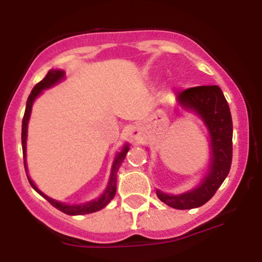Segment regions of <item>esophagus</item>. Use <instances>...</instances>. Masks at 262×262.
<instances>
[{
	"label": "esophagus",
	"instance_id": "34e87169",
	"mask_svg": "<svg viewBox=\"0 0 262 262\" xmlns=\"http://www.w3.org/2000/svg\"><path fill=\"white\" fill-rule=\"evenodd\" d=\"M128 136L130 137L132 139H134V141H139V139H141V136H142L141 129H139L137 125L130 126L128 130Z\"/></svg>",
	"mask_w": 262,
	"mask_h": 262
}]
</instances>
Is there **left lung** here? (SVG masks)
Wrapping results in <instances>:
<instances>
[{"label":"left lung","mask_w":262,"mask_h":262,"mask_svg":"<svg viewBox=\"0 0 262 262\" xmlns=\"http://www.w3.org/2000/svg\"><path fill=\"white\" fill-rule=\"evenodd\" d=\"M184 109H191L203 118L212 138L210 172L199 187L181 195H167L157 190L161 202L175 209H192L204 205L213 198L231 170L232 163V116L228 102L218 86H196L178 95Z\"/></svg>","instance_id":"1"}]
</instances>
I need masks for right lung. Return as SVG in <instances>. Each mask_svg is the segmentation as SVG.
<instances>
[{
	"label": "right lung",
	"mask_w": 262,
	"mask_h": 262,
	"mask_svg": "<svg viewBox=\"0 0 262 262\" xmlns=\"http://www.w3.org/2000/svg\"><path fill=\"white\" fill-rule=\"evenodd\" d=\"M64 76V72L59 70H52L47 73L46 77L43 78L39 83H36L34 86L33 91L31 94L29 95L28 97V101H26V109H25V114H24L23 118V129H21V143H23V153H24V165H25V171H26V162H25V152H26V133H28V121L29 118H30V113H31V106H33V102L35 100V97L38 96L39 94L41 92V90L44 89H48V87L53 86L54 83H57L58 81H60ZM129 147L126 144L120 152L118 153L116 156L114 163H113V168H112V176H110V181L107 184L106 190L104 191V194L96 200H92V202L86 203V204H80V205H67V204H63V203L59 202H55V200L50 199L49 196L44 195L38 187L34 185V182L30 180V178L28 176V180L30 182V185L33 186V189L35 191H38L41 196L46 198L47 200L53 205L54 208H57L58 210L60 212L68 214V215H82V214H89V213H94L97 212V210L102 209L104 207H106L110 202H112L113 198L115 196V191H116V172H118L119 167H120V163L123 162V160L125 158L126 153H128Z\"/></svg>",
	"instance_id": "right-lung-1"
}]
</instances>
